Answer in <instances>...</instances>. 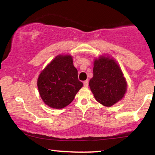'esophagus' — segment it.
Listing matches in <instances>:
<instances>
[{
  "mask_svg": "<svg viewBox=\"0 0 155 155\" xmlns=\"http://www.w3.org/2000/svg\"><path fill=\"white\" fill-rule=\"evenodd\" d=\"M83 84H84V87H88V81H87H87H84Z\"/></svg>",
  "mask_w": 155,
  "mask_h": 155,
  "instance_id": "34e87169",
  "label": "esophagus"
}]
</instances>
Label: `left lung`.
Instances as JSON below:
<instances>
[{
    "label": "left lung",
    "mask_w": 155,
    "mask_h": 155,
    "mask_svg": "<svg viewBox=\"0 0 155 155\" xmlns=\"http://www.w3.org/2000/svg\"><path fill=\"white\" fill-rule=\"evenodd\" d=\"M89 86L98 102L110 107L121 100L127 84L121 68L109 57H100L94 61L93 77Z\"/></svg>",
    "instance_id": "obj_1"
}]
</instances>
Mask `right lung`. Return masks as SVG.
Returning <instances> with one entry per match:
<instances>
[{
  "instance_id": "add662e5",
  "label": "right lung",
  "mask_w": 155,
  "mask_h": 155,
  "mask_svg": "<svg viewBox=\"0 0 155 155\" xmlns=\"http://www.w3.org/2000/svg\"><path fill=\"white\" fill-rule=\"evenodd\" d=\"M70 55H58L40 73L39 92L45 104L53 108H64L83 87Z\"/></svg>"
}]
</instances>
